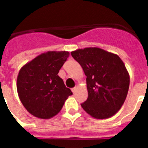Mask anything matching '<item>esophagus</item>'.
I'll use <instances>...</instances> for the list:
<instances>
[{"mask_svg":"<svg viewBox=\"0 0 148 148\" xmlns=\"http://www.w3.org/2000/svg\"><path fill=\"white\" fill-rule=\"evenodd\" d=\"M76 90H77V87H73V88H72V92H73V93H75V92H76Z\"/></svg>","mask_w":148,"mask_h":148,"instance_id":"esophagus-1","label":"esophagus"}]
</instances>
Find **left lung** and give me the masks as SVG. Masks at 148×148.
Wrapping results in <instances>:
<instances>
[{
    "mask_svg": "<svg viewBox=\"0 0 148 148\" xmlns=\"http://www.w3.org/2000/svg\"><path fill=\"white\" fill-rule=\"evenodd\" d=\"M87 76L88 98L81 104L84 110L97 119L114 116L122 107L130 86V75L118 55L99 47L71 52Z\"/></svg>",
    "mask_w": 148,
    "mask_h": 148,
    "instance_id": "1",
    "label": "left lung"
}]
</instances>
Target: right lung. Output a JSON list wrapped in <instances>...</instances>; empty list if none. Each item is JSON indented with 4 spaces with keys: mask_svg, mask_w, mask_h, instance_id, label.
<instances>
[{
    "mask_svg": "<svg viewBox=\"0 0 148 148\" xmlns=\"http://www.w3.org/2000/svg\"><path fill=\"white\" fill-rule=\"evenodd\" d=\"M69 55L67 51H48L21 68L17 77L18 96L23 107L35 117L53 118L73 95L58 75Z\"/></svg>",
    "mask_w": 148,
    "mask_h": 148,
    "instance_id": "obj_1",
    "label": "right lung"
}]
</instances>
